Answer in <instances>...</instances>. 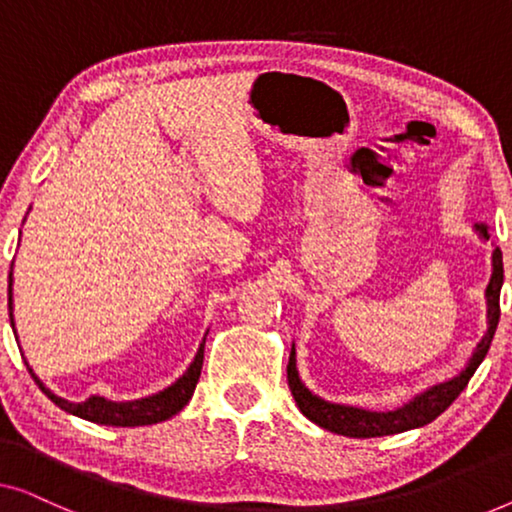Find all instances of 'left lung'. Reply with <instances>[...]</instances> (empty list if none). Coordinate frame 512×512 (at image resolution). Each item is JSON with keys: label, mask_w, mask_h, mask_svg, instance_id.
Here are the masks:
<instances>
[{"label": "left lung", "mask_w": 512, "mask_h": 512, "mask_svg": "<svg viewBox=\"0 0 512 512\" xmlns=\"http://www.w3.org/2000/svg\"><path fill=\"white\" fill-rule=\"evenodd\" d=\"M480 230L482 237L489 240V230L487 223H478L475 226ZM494 263V272L492 279H489L487 286V303H489V331L485 333V338L480 340V345L475 347V352L468 361L466 370H461L457 377L452 380L440 382L436 387H431L424 394H419L412 398L410 403H405L403 408L398 410H389V412H370V410H361V408H352V405H338V403H328L321 401L319 396H314L310 389H305V384L300 382L298 370H296V347H291V356H289V366H286V377H289V389L293 398H296V405L300 412L310 419V422L319 424L321 429L340 433V436H349V438H377V436H394V433H403L410 429H419V426L429 424L436 419L438 415L450 408L461 391L466 389L468 380H471L475 370L482 363V359L487 356V349L492 345L496 324H499L501 317V286H503V256L501 249H494L492 256Z\"/></svg>", "instance_id": "obj_1"}]
</instances>
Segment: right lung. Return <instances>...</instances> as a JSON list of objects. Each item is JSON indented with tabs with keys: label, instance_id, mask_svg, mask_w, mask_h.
<instances>
[{
	"label": "right lung",
	"instance_id": "add662e5",
	"mask_svg": "<svg viewBox=\"0 0 512 512\" xmlns=\"http://www.w3.org/2000/svg\"><path fill=\"white\" fill-rule=\"evenodd\" d=\"M9 314H11V326H13L11 284H9ZM202 359H205V342H202L198 354H195V361L191 363V368H188L186 373L172 384V387H167L165 391H158V394H153L149 398H139V401H125V403L107 401V398L102 396H90L83 403L65 401V398L55 396L51 389H46L39 377L32 373V368L30 373L34 377V382L39 384V389L65 412H72L76 417L88 419V422H95V424H104V426H146V424L165 422V419L177 415L179 410H184V405L191 401L195 384L200 380Z\"/></svg>",
	"mask_w": 512,
	"mask_h": 512
}]
</instances>
